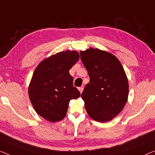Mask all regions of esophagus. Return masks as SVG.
<instances>
[{"mask_svg":"<svg viewBox=\"0 0 155 155\" xmlns=\"http://www.w3.org/2000/svg\"><path fill=\"white\" fill-rule=\"evenodd\" d=\"M78 91H80L81 94V93H82V92H83V91H84V86H81V87H78Z\"/></svg>","mask_w":155,"mask_h":155,"instance_id":"esophagus-1","label":"esophagus"}]
</instances>
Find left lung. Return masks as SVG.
Returning a JSON list of instances; mask_svg holds the SVG:
<instances>
[{"label":"left lung","mask_w":155,"mask_h":155,"mask_svg":"<svg viewBox=\"0 0 155 155\" xmlns=\"http://www.w3.org/2000/svg\"><path fill=\"white\" fill-rule=\"evenodd\" d=\"M90 82L81 94L87 114L97 122L110 120L127 101L129 84L120 62L115 55L98 48L81 51Z\"/></svg>","instance_id":"left-lung-1"}]
</instances>
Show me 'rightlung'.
I'll list each match as a JSON object with an SVG mask.
<instances>
[{
  "label": "right lung",
  "instance_id": "right-lung-1",
  "mask_svg": "<svg viewBox=\"0 0 155 155\" xmlns=\"http://www.w3.org/2000/svg\"><path fill=\"white\" fill-rule=\"evenodd\" d=\"M78 59L76 51L60 52L44 60L34 71L28 87L30 100L35 111L48 121L63 119L69 101L81 95L69 72Z\"/></svg>",
  "mask_w": 155,
  "mask_h": 155
}]
</instances>
